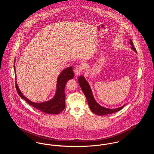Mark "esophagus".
Masks as SVG:
<instances>
[{
    "mask_svg": "<svg viewBox=\"0 0 154 154\" xmlns=\"http://www.w3.org/2000/svg\"><path fill=\"white\" fill-rule=\"evenodd\" d=\"M83 70V67L81 65H78L75 67V70H74V73L75 74L77 75V76H79L81 74V72H82V70Z\"/></svg>",
    "mask_w": 154,
    "mask_h": 154,
    "instance_id": "1",
    "label": "esophagus"
}]
</instances>
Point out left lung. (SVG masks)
<instances>
[{
  "mask_svg": "<svg viewBox=\"0 0 154 154\" xmlns=\"http://www.w3.org/2000/svg\"><path fill=\"white\" fill-rule=\"evenodd\" d=\"M130 44L132 45V50L137 53V51L136 48L133 47V44L132 42V40H129ZM79 83L80 86L81 88L84 93V94L87 100L88 101V105L91 110L96 114L98 116H104L107 114H112L116 112L119 111V110H122L124 107L125 104L124 106L117 108V109H107L99 105L96 102L95 99H94V97L93 96V94L92 92V90L91 87L88 84V82L85 80L84 76L80 75L79 78Z\"/></svg>",
  "mask_w": 154,
  "mask_h": 154,
  "instance_id": "obj_1",
  "label": "left lung"
}]
</instances>
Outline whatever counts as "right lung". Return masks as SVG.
Here are the masks:
<instances>
[{"instance_id": "obj_1", "label": "right lung", "mask_w": 154, "mask_h": 154, "mask_svg": "<svg viewBox=\"0 0 154 154\" xmlns=\"http://www.w3.org/2000/svg\"><path fill=\"white\" fill-rule=\"evenodd\" d=\"M14 68L15 80L16 74L15 65ZM74 73L73 72V67L72 66L64 69L60 74L57 79V90L54 97L48 101L42 103H34L29 100L25 96L23 95L22 92L18 88L15 81V87L17 91L20 96L24 99L30 106H33L37 110H40L47 114H58L62 112L65 108V88L66 82L74 77Z\"/></svg>"}]
</instances>
